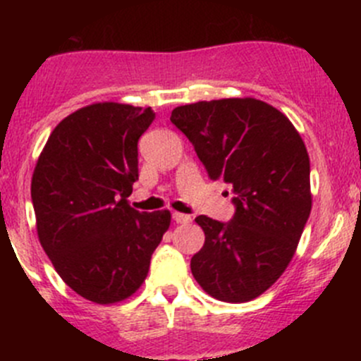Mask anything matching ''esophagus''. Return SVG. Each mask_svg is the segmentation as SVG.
Segmentation results:
<instances>
[{
	"label": "esophagus",
	"instance_id": "34e87169",
	"mask_svg": "<svg viewBox=\"0 0 361 361\" xmlns=\"http://www.w3.org/2000/svg\"><path fill=\"white\" fill-rule=\"evenodd\" d=\"M173 220L176 221V224H190L192 216H190V214L178 213V211H174V213H173Z\"/></svg>",
	"mask_w": 361,
	"mask_h": 361
}]
</instances>
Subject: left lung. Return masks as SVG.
I'll return each instance as SVG.
<instances>
[{"mask_svg": "<svg viewBox=\"0 0 361 361\" xmlns=\"http://www.w3.org/2000/svg\"><path fill=\"white\" fill-rule=\"evenodd\" d=\"M171 122L192 141L207 176L231 185L235 204L228 224L195 218L206 241L192 257V274L218 300H253L286 271L311 213L307 148L285 113L255 97L185 104Z\"/></svg>", "mask_w": 361, "mask_h": 361, "instance_id": "obj_1", "label": "left lung"}]
</instances>
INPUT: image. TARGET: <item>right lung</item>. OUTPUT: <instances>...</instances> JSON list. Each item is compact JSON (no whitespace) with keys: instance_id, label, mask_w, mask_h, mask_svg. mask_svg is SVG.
<instances>
[{"instance_id":"right-lung-1","label":"right lung","mask_w":361,"mask_h":361,"mask_svg":"<svg viewBox=\"0 0 361 361\" xmlns=\"http://www.w3.org/2000/svg\"><path fill=\"white\" fill-rule=\"evenodd\" d=\"M154 116L111 101L80 108L57 123L32 171L39 245L69 288L96 304L140 290L171 225L167 209L141 213L127 201Z\"/></svg>"}]
</instances>
